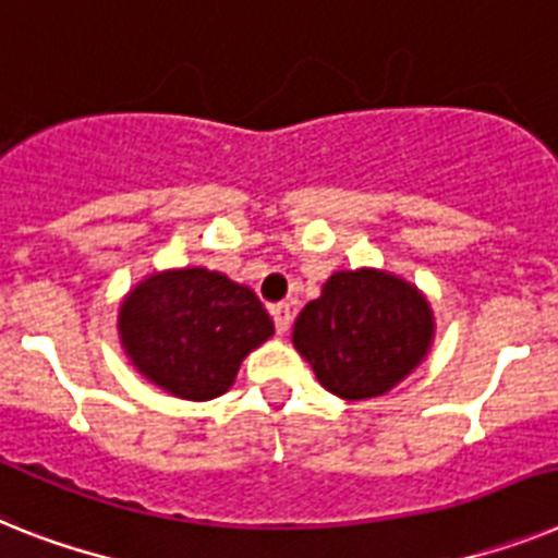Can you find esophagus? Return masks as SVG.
Instances as JSON below:
<instances>
[{"label":"esophagus","mask_w":558,"mask_h":558,"mask_svg":"<svg viewBox=\"0 0 558 558\" xmlns=\"http://www.w3.org/2000/svg\"><path fill=\"white\" fill-rule=\"evenodd\" d=\"M270 316H274L276 333H279V336H284V333H288V328H290V319H293V316H290V305H284V302H279V305H274V307H270Z\"/></svg>","instance_id":"34e87169"}]
</instances>
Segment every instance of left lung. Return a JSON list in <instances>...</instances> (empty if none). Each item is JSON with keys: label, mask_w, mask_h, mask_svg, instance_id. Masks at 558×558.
<instances>
[{"label": "left lung", "mask_w": 558, "mask_h": 558, "mask_svg": "<svg viewBox=\"0 0 558 558\" xmlns=\"http://www.w3.org/2000/svg\"><path fill=\"white\" fill-rule=\"evenodd\" d=\"M434 313L416 288L390 274H333L293 325V344L316 379L342 399L388 393L422 362Z\"/></svg>", "instance_id": "left-lung-1"}]
</instances>
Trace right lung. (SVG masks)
<instances>
[{"instance_id": "right-lung-1", "label": "right lung", "mask_w": 558, "mask_h": 558, "mask_svg": "<svg viewBox=\"0 0 558 558\" xmlns=\"http://www.w3.org/2000/svg\"><path fill=\"white\" fill-rule=\"evenodd\" d=\"M119 333L133 365L168 393L205 402L233 385L274 322L259 296L205 268L150 276L124 299Z\"/></svg>"}]
</instances>
